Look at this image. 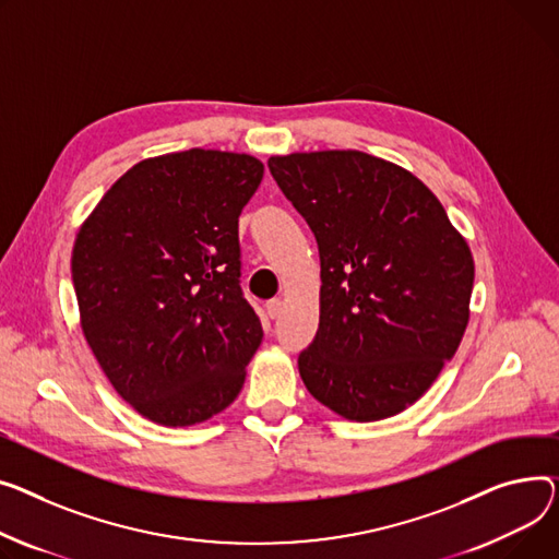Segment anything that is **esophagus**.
Instances as JSON below:
<instances>
[{
	"mask_svg": "<svg viewBox=\"0 0 559 559\" xmlns=\"http://www.w3.org/2000/svg\"><path fill=\"white\" fill-rule=\"evenodd\" d=\"M267 314H270L272 319H278V317L283 314V301H281V299L270 301V304H267Z\"/></svg>",
	"mask_w": 559,
	"mask_h": 559,
	"instance_id": "esophagus-1",
	"label": "esophagus"
}]
</instances>
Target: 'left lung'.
I'll list each match as a JSON object with an SVG mask.
<instances>
[{
	"label": "left lung",
	"mask_w": 559,
	"mask_h": 559,
	"mask_svg": "<svg viewBox=\"0 0 559 559\" xmlns=\"http://www.w3.org/2000/svg\"><path fill=\"white\" fill-rule=\"evenodd\" d=\"M267 166L319 245V330L299 355L306 389L355 423L404 412L469 323L467 240L427 186L393 162L317 151L274 155Z\"/></svg>",
	"instance_id": "1"
}]
</instances>
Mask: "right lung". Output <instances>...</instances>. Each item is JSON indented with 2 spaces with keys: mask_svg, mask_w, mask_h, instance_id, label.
Masks as SVG:
<instances>
[{
  "mask_svg": "<svg viewBox=\"0 0 559 559\" xmlns=\"http://www.w3.org/2000/svg\"><path fill=\"white\" fill-rule=\"evenodd\" d=\"M265 166L245 153L147 157L85 217L71 251L81 328L143 418L191 427L238 397L263 342L240 289L238 217Z\"/></svg>",
  "mask_w": 559,
  "mask_h": 559,
  "instance_id": "obj_1",
  "label": "right lung"
}]
</instances>
